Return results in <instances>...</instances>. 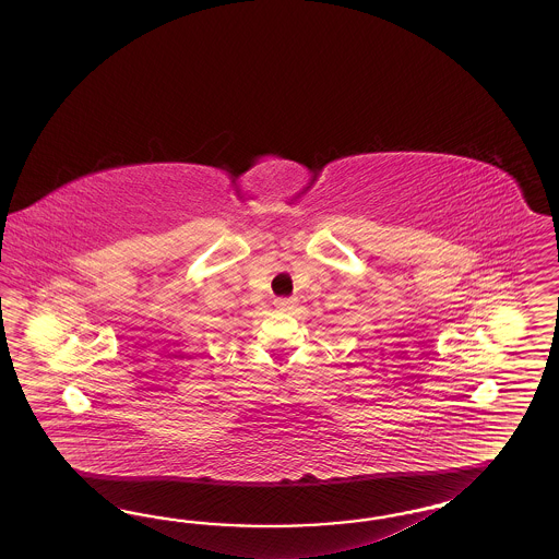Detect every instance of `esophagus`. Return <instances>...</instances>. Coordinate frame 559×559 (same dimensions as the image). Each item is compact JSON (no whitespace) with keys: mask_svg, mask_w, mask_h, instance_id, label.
I'll return each instance as SVG.
<instances>
[{"mask_svg":"<svg viewBox=\"0 0 559 559\" xmlns=\"http://www.w3.org/2000/svg\"><path fill=\"white\" fill-rule=\"evenodd\" d=\"M295 304H297V301H295L293 297H281V299L274 301V306H276L278 310H292V308H295Z\"/></svg>","mask_w":559,"mask_h":559,"instance_id":"esophagus-1","label":"esophagus"}]
</instances>
